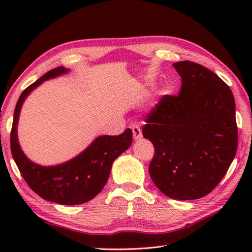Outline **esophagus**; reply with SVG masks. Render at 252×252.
Returning <instances> with one entry per match:
<instances>
[{
  "label": "esophagus",
  "instance_id": "34e87169",
  "mask_svg": "<svg viewBox=\"0 0 252 252\" xmlns=\"http://www.w3.org/2000/svg\"><path fill=\"white\" fill-rule=\"evenodd\" d=\"M132 132H133V137H134V140H140L142 138V130L140 129V126H132Z\"/></svg>",
  "mask_w": 252,
  "mask_h": 252
}]
</instances>
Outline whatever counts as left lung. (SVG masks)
<instances>
[{
  "label": "left lung",
  "mask_w": 252,
  "mask_h": 252,
  "mask_svg": "<svg viewBox=\"0 0 252 252\" xmlns=\"http://www.w3.org/2000/svg\"><path fill=\"white\" fill-rule=\"evenodd\" d=\"M173 67L182 78L179 95H163L143 126L155 147L148 171L165 196L199 199L220 183L236 154L235 100L208 68L189 61Z\"/></svg>",
  "instance_id": "1"
}]
</instances>
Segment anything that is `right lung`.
<instances>
[{
	"label": "right lung",
	"mask_w": 252,
	"mask_h": 252,
	"mask_svg": "<svg viewBox=\"0 0 252 252\" xmlns=\"http://www.w3.org/2000/svg\"><path fill=\"white\" fill-rule=\"evenodd\" d=\"M68 71V69L62 66L52 69L21 93L14 111L10 151L21 175L35 194L47 201L73 206L93 199L104 189L109 178L112 162L131 145L132 130L126 129L119 135L98 136L77 157L62 164L43 167L27 158L21 151L17 137L21 106L37 85Z\"/></svg>",
	"instance_id": "1"
}]
</instances>
